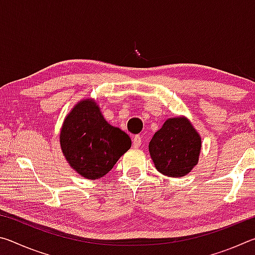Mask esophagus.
<instances>
[{
  "label": "esophagus",
  "mask_w": 255,
  "mask_h": 255,
  "mask_svg": "<svg viewBox=\"0 0 255 255\" xmlns=\"http://www.w3.org/2000/svg\"><path fill=\"white\" fill-rule=\"evenodd\" d=\"M141 144V137L139 135H136L132 138V147L133 148H138Z\"/></svg>",
  "instance_id": "1"
}]
</instances>
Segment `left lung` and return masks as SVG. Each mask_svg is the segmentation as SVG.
I'll return each instance as SVG.
<instances>
[{
  "label": "left lung",
  "mask_w": 255,
  "mask_h": 255,
  "mask_svg": "<svg viewBox=\"0 0 255 255\" xmlns=\"http://www.w3.org/2000/svg\"><path fill=\"white\" fill-rule=\"evenodd\" d=\"M148 150L158 172L171 178H181L198 164L201 137L187 117L169 118L154 133Z\"/></svg>",
  "instance_id": "left-lung-1"
}]
</instances>
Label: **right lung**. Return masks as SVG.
Here are the masks:
<instances>
[{
  "mask_svg": "<svg viewBox=\"0 0 255 255\" xmlns=\"http://www.w3.org/2000/svg\"><path fill=\"white\" fill-rule=\"evenodd\" d=\"M59 143L70 166L89 180L105 176L131 146L130 137L111 126L92 99H83L68 112Z\"/></svg>",
  "mask_w": 255,
  "mask_h": 255,
  "instance_id": "1",
  "label": "right lung"
}]
</instances>
